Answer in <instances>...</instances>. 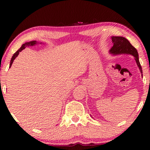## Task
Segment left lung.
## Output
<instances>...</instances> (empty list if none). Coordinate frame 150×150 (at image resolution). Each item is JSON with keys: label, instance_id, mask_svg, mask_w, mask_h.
Wrapping results in <instances>:
<instances>
[{"label": "left lung", "instance_id": "8db88e82", "mask_svg": "<svg viewBox=\"0 0 150 150\" xmlns=\"http://www.w3.org/2000/svg\"><path fill=\"white\" fill-rule=\"evenodd\" d=\"M112 42L114 43L112 48L110 49L109 52L112 55L120 54H129L133 56L138 66L140 72L142 75V69L139 61L138 53L136 48L132 46L130 42L126 38L122 36H112Z\"/></svg>", "mask_w": 150, "mask_h": 150}]
</instances>
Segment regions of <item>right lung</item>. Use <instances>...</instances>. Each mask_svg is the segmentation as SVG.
I'll return each instance as SVG.
<instances>
[{
    "label": "right lung",
    "instance_id": "add662e5",
    "mask_svg": "<svg viewBox=\"0 0 150 150\" xmlns=\"http://www.w3.org/2000/svg\"><path fill=\"white\" fill-rule=\"evenodd\" d=\"M37 44H39V42H38L36 40H33V41H30V42H25L24 44H23V45H22V46L21 48H20L18 50L16 51V52L14 54L13 57H12L11 60V63H10V66L9 67L11 68V66H12V64L13 63V61L14 60V59H15L17 56H18V55L19 54V52H21L22 50H24V48H25L26 47H27V46H35L36 45H37ZM40 44H42V42H40Z\"/></svg>",
    "mask_w": 150,
    "mask_h": 150
}]
</instances>
